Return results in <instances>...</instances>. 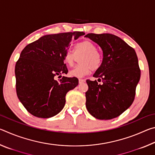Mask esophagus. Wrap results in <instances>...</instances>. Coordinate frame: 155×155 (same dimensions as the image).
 <instances>
[{
    "label": "esophagus",
    "mask_w": 155,
    "mask_h": 155,
    "mask_svg": "<svg viewBox=\"0 0 155 155\" xmlns=\"http://www.w3.org/2000/svg\"><path fill=\"white\" fill-rule=\"evenodd\" d=\"M78 81H79V83H83L85 82V80L83 79V78H79V79H78Z\"/></svg>",
    "instance_id": "obj_1"
}]
</instances>
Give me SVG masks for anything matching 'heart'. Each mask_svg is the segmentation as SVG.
I'll use <instances>...</instances> for the list:
<instances>
[{
	"instance_id": "obj_1",
	"label": "heart",
	"mask_w": 155,
	"mask_h": 155,
	"mask_svg": "<svg viewBox=\"0 0 155 155\" xmlns=\"http://www.w3.org/2000/svg\"><path fill=\"white\" fill-rule=\"evenodd\" d=\"M82 55L79 59L80 64L77 65L70 72V75L75 77H83L88 74L91 70H97L103 63V56L96 50L95 44L89 40H83L75 44L74 52L67 51L64 56V61L69 66H72L77 57Z\"/></svg>"
}]
</instances>
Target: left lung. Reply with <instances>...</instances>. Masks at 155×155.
<instances>
[{
    "label": "left lung",
    "instance_id": "left-lung-1",
    "mask_svg": "<svg viewBox=\"0 0 155 155\" xmlns=\"http://www.w3.org/2000/svg\"><path fill=\"white\" fill-rule=\"evenodd\" d=\"M103 51V63L87 80L86 108L97 119L111 120L121 115L133 103L141 71L135 50L117 36L109 33H88Z\"/></svg>",
    "mask_w": 155,
    "mask_h": 155
}]
</instances>
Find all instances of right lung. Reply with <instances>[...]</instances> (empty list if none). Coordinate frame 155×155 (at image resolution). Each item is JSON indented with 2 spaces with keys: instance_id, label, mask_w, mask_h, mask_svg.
Wrapping results in <instances>:
<instances>
[{
  "instance_id": "add662e5",
  "label": "right lung",
  "mask_w": 155,
  "mask_h": 155,
  "mask_svg": "<svg viewBox=\"0 0 155 155\" xmlns=\"http://www.w3.org/2000/svg\"><path fill=\"white\" fill-rule=\"evenodd\" d=\"M83 35L79 31L46 35L21 52L15 66V89L18 99L31 115L48 118L64 107L65 95L77 87L78 80L57 78L68 72L64 56L71 41Z\"/></svg>"
}]
</instances>
